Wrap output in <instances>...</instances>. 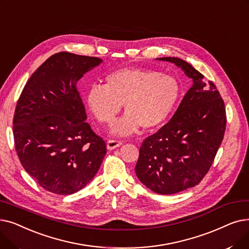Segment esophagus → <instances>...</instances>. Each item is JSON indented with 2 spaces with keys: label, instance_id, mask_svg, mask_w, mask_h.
Instances as JSON below:
<instances>
[{
  "label": "esophagus",
  "instance_id": "obj_1",
  "mask_svg": "<svg viewBox=\"0 0 249 249\" xmlns=\"http://www.w3.org/2000/svg\"><path fill=\"white\" fill-rule=\"evenodd\" d=\"M123 145V143L121 141H114V140H109L106 143V147H107L108 150H113L116 149L117 147H121Z\"/></svg>",
  "mask_w": 249,
  "mask_h": 249
}]
</instances>
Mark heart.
<instances>
[{
    "label": "heart",
    "mask_w": 249,
    "mask_h": 249,
    "mask_svg": "<svg viewBox=\"0 0 249 249\" xmlns=\"http://www.w3.org/2000/svg\"><path fill=\"white\" fill-rule=\"evenodd\" d=\"M180 95V86L173 77L154 70L123 69L109 74L105 85H92L86 93L90 111L102 124H110L122 110L110 133L126 137L140 126L146 131L160 126L169 117Z\"/></svg>",
    "instance_id": "1"
}]
</instances>
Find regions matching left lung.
I'll list each match as a JSON object with an SVG mask.
<instances>
[{"label": "left lung", "instance_id": "8db88e82", "mask_svg": "<svg viewBox=\"0 0 249 249\" xmlns=\"http://www.w3.org/2000/svg\"><path fill=\"white\" fill-rule=\"evenodd\" d=\"M193 81L171 120L148 137L136 165L139 180L152 192L173 195L196 186L209 171L224 138L226 112L213 82L178 57H159Z\"/></svg>", "mask_w": 249, "mask_h": 249}]
</instances>
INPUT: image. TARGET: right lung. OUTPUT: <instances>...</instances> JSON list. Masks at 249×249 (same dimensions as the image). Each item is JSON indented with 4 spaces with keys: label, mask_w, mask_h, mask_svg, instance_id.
Instances as JSON below:
<instances>
[{
    "label": "right lung",
    "mask_w": 249,
    "mask_h": 249,
    "mask_svg": "<svg viewBox=\"0 0 249 249\" xmlns=\"http://www.w3.org/2000/svg\"><path fill=\"white\" fill-rule=\"evenodd\" d=\"M101 58L62 52L32 74L17 102L15 147L22 166L46 191L72 195L97 173L104 141L86 122L78 81Z\"/></svg>",
    "instance_id": "add662e5"
}]
</instances>
